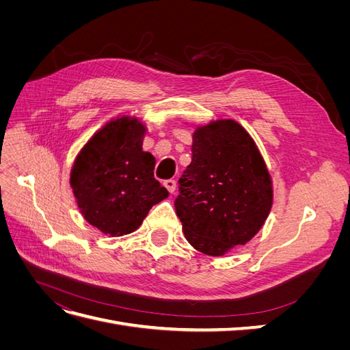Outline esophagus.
Wrapping results in <instances>:
<instances>
[{
  "instance_id": "obj_1",
  "label": "esophagus",
  "mask_w": 350,
  "mask_h": 350,
  "mask_svg": "<svg viewBox=\"0 0 350 350\" xmlns=\"http://www.w3.org/2000/svg\"><path fill=\"white\" fill-rule=\"evenodd\" d=\"M163 185H165V188H166L167 191L171 193V194H174V193H175V189H176V183L174 181V179H166V181L163 183Z\"/></svg>"
}]
</instances>
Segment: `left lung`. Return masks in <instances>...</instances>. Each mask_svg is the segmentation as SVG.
<instances>
[{"label":"left lung","instance_id":"1","mask_svg":"<svg viewBox=\"0 0 350 350\" xmlns=\"http://www.w3.org/2000/svg\"><path fill=\"white\" fill-rule=\"evenodd\" d=\"M191 163L179 178L176 216L187 241L207 256L245 243L266 221L271 178L250 134L232 120L198 126Z\"/></svg>","mask_w":350,"mask_h":350}]
</instances>
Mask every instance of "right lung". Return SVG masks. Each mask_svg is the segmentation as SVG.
<instances>
[{
	"instance_id": "obj_1",
	"label": "right lung",
	"mask_w": 350,
	"mask_h": 350,
	"mask_svg": "<svg viewBox=\"0 0 350 350\" xmlns=\"http://www.w3.org/2000/svg\"><path fill=\"white\" fill-rule=\"evenodd\" d=\"M146 126L115 120L94 134L74 161L70 184L89 224L111 237L131 234L169 193L154 179V157L143 152Z\"/></svg>"
}]
</instances>
